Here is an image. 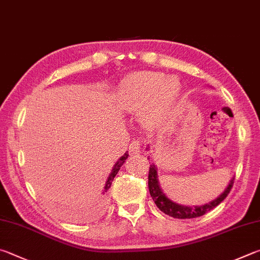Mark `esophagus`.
Instances as JSON below:
<instances>
[{"mask_svg": "<svg viewBox=\"0 0 260 260\" xmlns=\"http://www.w3.org/2000/svg\"><path fill=\"white\" fill-rule=\"evenodd\" d=\"M141 145H142V144H141L140 141L135 140L129 144V151H131V152H133V153L139 152V151L141 150Z\"/></svg>", "mask_w": 260, "mask_h": 260, "instance_id": "34e87169", "label": "esophagus"}]
</instances>
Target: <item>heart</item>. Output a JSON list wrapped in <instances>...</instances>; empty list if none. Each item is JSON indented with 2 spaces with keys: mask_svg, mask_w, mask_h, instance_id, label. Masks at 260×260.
<instances>
[{
  "mask_svg": "<svg viewBox=\"0 0 260 260\" xmlns=\"http://www.w3.org/2000/svg\"><path fill=\"white\" fill-rule=\"evenodd\" d=\"M181 91L175 77H164L154 72H141L127 76L120 87V101L127 109H139L146 102L144 118L157 122L171 112Z\"/></svg>",
  "mask_w": 260,
  "mask_h": 260,
  "instance_id": "heart-1",
  "label": "heart"
}]
</instances>
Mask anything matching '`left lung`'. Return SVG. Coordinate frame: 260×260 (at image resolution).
<instances>
[{
  "mask_svg": "<svg viewBox=\"0 0 260 260\" xmlns=\"http://www.w3.org/2000/svg\"><path fill=\"white\" fill-rule=\"evenodd\" d=\"M149 191L150 194L152 197L154 204L157 205L158 208L165 212L166 215H169L174 217V218H196V217L204 216L207 212L212 210L215 207L218 206L221 201H223L226 197L229 196L231 188L233 187L234 178L231 181L229 186L226 190L221 193V194L217 198L216 200L209 202L205 206L201 207H194V208H190V207H184L181 205H176L175 202L169 200L168 198L164 194L161 188H160L158 184V178H157V168H155L154 165H150L149 168Z\"/></svg>",
  "mask_w": 260,
  "mask_h": 260,
  "instance_id": "left-lung-1",
  "label": "left lung"
}]
</instances>
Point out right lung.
Instances as JSON below:
<instances>
[{"instance_id":"right-lung-1","label":"right lung","mask_w":260,"mask_h":260,"mask_svg":"<svg viewBox=\"0 0 260 260\" xmlns=\"http://www.w3.org/2000/svg\"><path fill=\"white\" fill-rule=\"evenodd\" d=\"M127 157H128V153H125L124 155H122V157L118 160L117 161V164L115 165V167H114V169H112V172H111V174L109 175V177H108V181H107V183H106V186H105V191H103L102 193L103 194H106V192H107V190L108 188H109L110 186H111V183H112V181H114V178H115V176L117 175V173L119 172V169H120V167L122 166V164L125 162V160L127 159Z\"/></svg>"}]
</instances>
